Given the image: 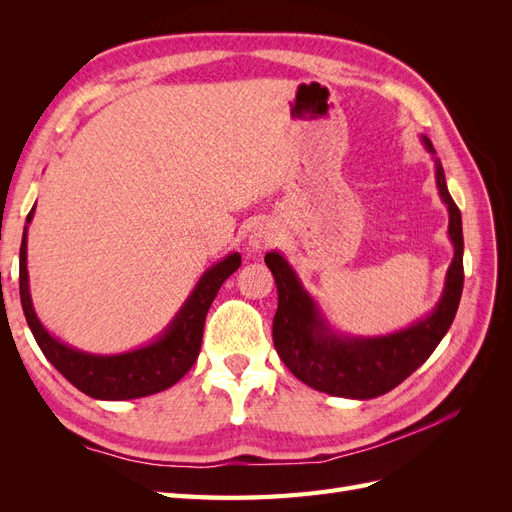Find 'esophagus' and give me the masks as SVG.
<instances>
[{"instance_id":"esophagus-1","label":"esophagus","mask_w":512,"mask_h":512,"mask_svg":"<svg viewBox=\"0 0 512 512\" xmlns=\"http://www.w3.org/2000/svg\"><path fill=\"white\" fill-rule=\"evenodd\" d=\"M277 241V232L271 224H258L254 226L252 235H250V245L254 250H267L273 243Z\"/></svg>"}]
</instances>
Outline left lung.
Wrapping results in <instances>:
<instances>
[{
    "mask_svg": "<svg viewBox=\"0 0 512 512\" xmlns=\"http://www.w3.org/2000/svg\"><path fill=\"white\" fill-rule=\"evenodd\" d=\"M423 143L429 153H436L427 136H423ZM436 183L448 207V237L453 241L455 256L436 309L404 331L382 337L333 333L288 260L280 252L265 256L277 286L273 344L284 365L307 386L348 399L384 395L421 367L451 329L463 290V230L461 211L448 194L438 158Z\"/></svg>",
    "mask_w": 512,
    "mask_h": 512,
    "instance_id": "left-lung-1",
    "label": "left lung"
}]
</instances>
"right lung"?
<instances>
[{"mask_svg":"<svg viewBox=\"0 0 512 512\" xmlns=\"http://www.w3.org/2000/svg\"><path fill=\"white\" fill-rule=\"evenodd\" d=\"M34 209L27 213V224L34 218ZM27 224L19 254L21 305L42 354L61 376L89 397L121 401L166 391L168 386H173L188 374V369L198 359L200 344H203L205 318L215 294H218L228 277L241 267V256L237 252L228 254L218 265L205 271L188 301L183 303L179 314L156 342L123 354H89L61 344L59 339L42 327L34 312L27 280Z\"/></svg>","mask_w":512,"mask_h":512,"instance_id":"1","label":"right lung"}]
</instances>
